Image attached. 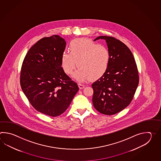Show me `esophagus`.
<instances>
[{"label": "esophagus", "instance_id": "34e87169", "mask_svg": "<svg viewBox=\"0 0 161 161\" xmlns=\"http://www.w3.org/2000/svg\"><path fill=\"white\" fill-rule=\"evenodd\" d=\"M78 86H79V89H83V88L85 87V85H82V84H80V83L78 84Z\"/></svg>", "mask_w": 161, "mask_h": 161}]
</instances>
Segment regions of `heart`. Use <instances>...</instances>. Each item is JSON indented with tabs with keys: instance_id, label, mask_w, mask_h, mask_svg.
Returning <instances> with one entry per match:
<instances>
[{
	"instance_id": "b5f03b06",
	"label": "heart",
	"mask_w": 161,
	"mask_h": 161,
	"mask_svg": "<svg viewBox=\"0 0 161 161\" xmlns=\"http://www.w3.org/2000/svg\"><path fill=\"white\" fill-rule=\"evenodd\" d=\"M69 50L70 52L62 53V69L67 74H71L78 65L79 68L73 77L79 82H85L91 77L99 78L108 69L110 54L104 45L87 38H79L71 41Z\"/></svg>"
}]
</instances>
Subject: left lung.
<instances>
[{
	"label": "left lung",
	"instance_id": "left-lung-1",
	"mask_svg": "<svg viewBox=\"0 0 161 161\" xmlns=\"http://www.w3.org/2000/svg\"><path fill=\"white\" fill-rule=\"evenodd\" d=\"M105 40L110 54L106 72L92 84V103L106 115L120 112L129 105L139 84V74L132 53L120 40L101 36L94 41Z\"/></svg>",
	"mask_w": 161,
	"mask_h": 161
}]
</instances>
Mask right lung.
Wrapping results in <instances>:
<instances>
[{
	"mask_svg": "<svg viewBox=\"0 0 161 161\" xmlns=\"http://www.w3.org/2000/svg\"><path fill=\"white\" fill-rule=\"evenodd\" d=\"M65 45L58 35L42 38L28 51L21 68L25 95L36 109L50 116L64 113L79 89L62 69Z\"/></svg>",
	"mask_w": 161,
	"mask_h": 161,
	"instance_id": "right-lung-1",
	"label": "right lung"
}]
</instances>
